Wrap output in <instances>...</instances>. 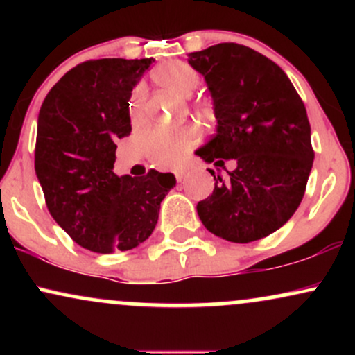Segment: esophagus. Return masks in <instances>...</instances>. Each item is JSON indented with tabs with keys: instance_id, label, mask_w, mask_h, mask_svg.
Wrapping results in <instances>:
<instances>
[{
	"instance_id": "1",
	"label": "esophagus",
	"mask_w": 355,
	"mask_h": 355,
	"mask_svg": "<svg viewBox=\"0 0 355 355\" xmlns=\"http://www.w3.org/2000/svg\"><path fill=\"white\" fill-rule=\"evenodd\" d=\"M185 172H182V170H177V172H175V178H177V182H183L185 180Z\"/></svg>"
}]
</instances>
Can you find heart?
<instances>
[{"mask_svg":"<svg viewBox=\"0 0 355 355\" xmlns=\"http://www.w3.org/2000/svg\"><path fill=\"white\" fill-rule=\"evenodd\" d=\"M155 85L178 96H189L200 85V75L185 61H166L152 71ZM146 112L144 88H137L130 100V115L133 121L141 120ZM193 137L187 132L158 130L146 138L145 152L148 160L158 166H172L190 150Z\"/></svg>","mask_w":355,"mask_h":355,"instance_id":"heart-1","label":"heart"}]
</instances>
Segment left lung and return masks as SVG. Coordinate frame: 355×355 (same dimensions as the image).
Listing matches in <instances>:
<instances>
[{"label": "left lung", "instance_id": "left-lung-1", "mask_svg": "<svg viewBox=\"0 0 355 355\" xmlns=\"http://www.w3.org/2000/svg\"><path fill=\"white\" fill-rule=\"evenodd\" d=\"M214 100L217 133L198 148L207 164L237 166L198 202L207 230L247 243L274 234L300 205L313 164L311 123L282 68L252 48L220 43L189 55Z\"/></svg>", "mask_w": 355, "mask_h": 355}]
</instances>
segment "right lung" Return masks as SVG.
Listing matches in <instances>:
<instances>
[{
  "label": "right lung",
  "instance_id": "add662e5",
  "mask_svg": "<svg viewBox=\"0 0 355 355\" xmlns=\"http://www.w3.org/2000/svg\"><path fill=\"white\" fill-rule=\"evenodd\" d=\"M152 58L76 64L50 89L38 115L35 170L46 207L78 245L130 250L152 235L172 173H113L116 138L130 135V96Z\"/></svg>",
  "mask_w": 355,
  "mask_h": 355
}]
</instances>
